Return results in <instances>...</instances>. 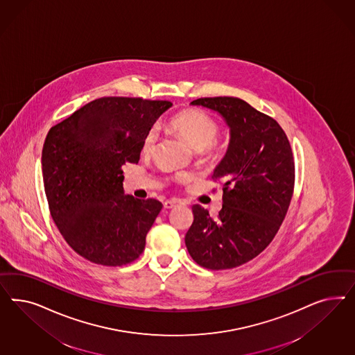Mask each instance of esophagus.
<instances>
[{
    "instance_id": "1",
    "label": "esophagus",
    "mask_w": 355,
    "mask_h": 355,
    "mask_svg": "<svg viewBox=\"0 0 355 355\" xmlns=\"http://www.w3.org/2000/svg\"><path fill=\"white\" fill-rule=\"evenodd\" d=\"M178 203H180V200H178V199H169V200L164 202V208L171 209V208H174V207L178 205Z\"/></svg>"
}]
</instances>
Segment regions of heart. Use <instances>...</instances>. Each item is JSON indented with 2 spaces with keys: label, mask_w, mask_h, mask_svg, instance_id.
<instances>
[{
  "label": "heart",
  "mask_w": 355,
  "mask_h": 355,
  "mask_svg": "<svg viewBox=\"0 0 355 355\" xmlns=\"http://www.w3.org/2000/svg\"><path fill=\"white\" fill-rule=\"evenodd\" d=\"M173 131L180 134L195 150L211 152L215 150L217 125L215 119L199 109H186L169 121ZM157 139V130L152 128L146 134L141 150L148 153L153 150Z\"/></svg>",
  "instance_id": "b5f03b06"
}]
</instances>
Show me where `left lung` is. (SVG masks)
Wrapping results in <instances>:
<instances>
[{"instance_id": "1", "label": "left lung", "mask_w": 355, "mask_h": 355, "mask_svg": "<svg viewBox=\"0 0 355 355\" xmlns=\"http://www.w3.org/2000/svg\"><path fill=\"white\" fill-rule=\"evenodd\" d=\"M191 105L218 113L230 139L212 175L223 182V209L212 218L193 205L184 243L205 268H236L268 246L288 212L294 187L291 143L275 119L238 97H205Z\"/></svg>"}]
</instances>
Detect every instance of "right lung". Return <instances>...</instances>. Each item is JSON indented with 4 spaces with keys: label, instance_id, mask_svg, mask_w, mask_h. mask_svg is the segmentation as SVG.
Wrapping results in <instances>:
<instances>
[{
    "label": "right lung",
    "instance_id": "1",
    "mask_svg": "<svg viewBox=\"0 0 355 355\" xmlns=\"http://www.w3.org/2000/svg\"><path fill=\"white\" fill-rule=\"evenodd\" d=\"M171 101L101 97L49 130L42 153L54 224L80 257L107 267L139 258L162 205L123 191L125 162H139L146 134Z\"/></svg>",
    "mask_w": 355,
    "mask_h": 355
}]
</instances>
